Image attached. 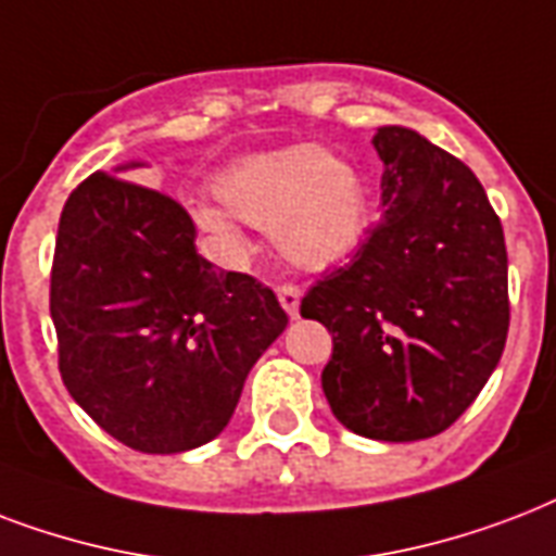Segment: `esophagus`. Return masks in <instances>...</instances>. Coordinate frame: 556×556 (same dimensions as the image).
<instances>
[{
    "label": "esophagus",
    "instance_id": "obj_1",
    "mask_svg": "<svg viewBox=\"0 0 556 556\" xmlns=\"http://www.w3.org/2000/svg\"><path fill=\"white\" fill-rule=\"evenodd\" d=\"M278 301H281V307L287 309V316L299 318V307H301L299 287H292V283H283V287H278Z\"/></svg>",
    "mask_w": 556,
    "mask_h": 556
}]
</instances>
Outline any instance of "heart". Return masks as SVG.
<instances>
[{"label":"heart","mask_w":556,"mask_h":556,"mask_svg":"<svg viewBox=\"0 0 556 556\" xmlns=\"http://www.w3.org/2000/svg\"><path fill=\"white\" fill-rule=\"evenodd\" d=\"M217 202H197L193 223L229 252H243V223L269 231L287 264L325 273L345 264L368 223L363 176L337 153L281 148L235 159L214 176Z\"/></svg>","instance_id":"obj_1"}]
</instances>
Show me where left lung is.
I'll list each match as a JSON object with an SVG mask.
<instances>
[{
	"label": "left lung",
	"instance_id": "left-lung-1",
	"mask_svg": "<svg viewBox=\"0 0 556 556\" xmlns=\"http://www.w3.org/2000/svg\"><path fill=\"white\" fill-rule=\"evenodd\" d=\"M382 219L301 299L333 333L321 389L345 429L424 441L479 397L505 351L502 223L470 167L408 127H380Z\"/></svg>",
	"mask_w": 556,
	"mask_h": 556
}]
</instances>
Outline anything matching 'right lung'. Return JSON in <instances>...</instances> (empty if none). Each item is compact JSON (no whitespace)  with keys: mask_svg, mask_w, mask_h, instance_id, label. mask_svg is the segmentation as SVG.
<instances>
[{"mask_svg":"<svg viewBox=\"0 0 556 556\" xmlns=\"http://www.w3.org/2000/svg\"><path fill=\"white\" fill-rule=\"evenodd\" d=\"M92 174L63 205L51 269L60 377L75 403L130 450L174 455L229 426L252 365L287 313L252 275L219 273L193 247L188 211Z\"/></svg>","mask_w":556,"mask_h":556,"instance_id":"right-lung-1","label":"right lung"}]
</instances>
